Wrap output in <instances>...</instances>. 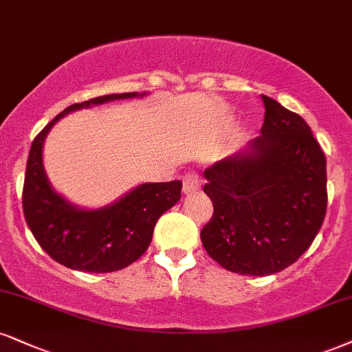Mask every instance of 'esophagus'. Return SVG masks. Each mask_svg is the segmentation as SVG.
Segmentation results:
<instances>
[{
  "label": "esophagus",
  "mask_w": 352,
  "mask_h": 352,
  "mask_svg": "<svg viewBox=\"0 0 352 352\" xmlns=\"http://www.w3.org/2000/svg\"><path fill=\"white\" fill-rule=\"evenodd\" d=\"M201 188V181H199V176L196 173H188L183 179V190L184 194H192Z\"/></svg>",
  "instance_id": "obj_1"
}]
</instances>
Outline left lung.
<instances>
[{
    "instance_id": "8db88e82",
    "label": "left lung",
    "mask_w": 352,
    "mask_h": 352,
    "mask_svg": "<svg viewBox=\"0 0 352 352\" xmlns=\"http://www.w3.org/2000/svg\"><path fill=\"white\" fill-rule=\"evenodd\" d=\"M261 135L204 171L214 215L201 230L214 261L269 276L310 248L327 214V158L309 124L263 96Z\"/></svg>"
}]
</instances>
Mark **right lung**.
Returning <instances> with one entry per match:
<instances>
[{"instance_id": "right-lung-1", "label": "right lung", "mask_w": 352, "mask_h": 352, "mask_svg": "<svg viewBox=\"0 0 352 352\" xmlns=\"http://www.w3.org/2000/svg\"><path fill=\"white\" fill-rule=\"evenodd\" d=\"M146 93L106 94L73 104L43 127L30 146L23 189V210L30 232L50 258L83 272H112L137 261L150 246L156 220L181 199V181L143 183L99 209H83L52 188L42 150L52 127L73 111L143 98Z\"/></svg>"}]
</instances>
